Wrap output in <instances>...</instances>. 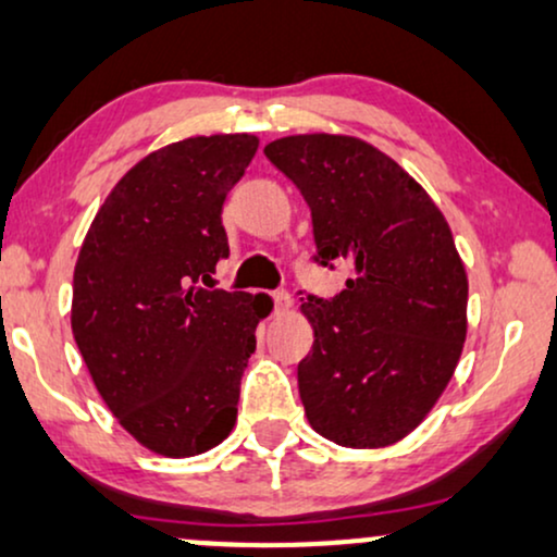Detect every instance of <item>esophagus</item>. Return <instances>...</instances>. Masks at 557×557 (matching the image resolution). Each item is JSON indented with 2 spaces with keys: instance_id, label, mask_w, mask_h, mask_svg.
<instances>
[{
  "instance_id": "1",
  "label": "esophagus",
  "mask_w": 557,
  "mask_h": 557,
  "mask_svg": "<svg viewBox=\"0 0 557 557\" xmlns=\"http://www.w3.org/2000/svg\"><path fill=\"white\" fill-rule=\"evenodd\" d=\"M272 298H274V306H277V311L285 313V311H290V308H293V295L287 290H277L272 295Z\"/></svg>"
}]
</instances>
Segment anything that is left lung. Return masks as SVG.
Here are the masks:
<instances>
[{"label": "left lung", "mask_w": 557, "mask_h": 557, "mask_svg": "<svg viewBox=\"0 0 557 557\" xmlns=\"http://www.w3.org/2000/svg\"><path fill=\"white\" fill-rule=\"evenodd\" d=\"M306 197L315 257L351 280L308 295L313 349L298 364L308 424L342 447L396 445L445 393L468 336V272L442 210L398 161L342 133L264 146Z\"/></svg>", "instance_id": "8db88e82"}]
</instances>
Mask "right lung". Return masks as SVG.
Returning <instances> with one entry per match:
<instances>
[{
    "label": "right lung",
    "mask_w": 557,
    "mask_h": 557,
    "mask_svg": "<svg viewBox=\"0 0 557 557\" xmlns=\"http://www.w3.org/2000/svg\"><path fill=\"white\" fill-rule=\"evenodd\" d=\"M255 133L161 146L117 180L74 267L72 331L104 406L140 447L195 457L236 424L262 293L197 283L228 257L221 213Z\"/></svg>",
    "instance_id": "add662e5"
}]
</instances>
